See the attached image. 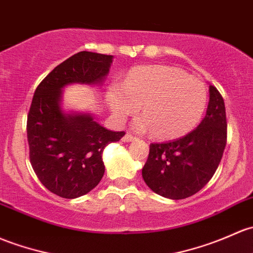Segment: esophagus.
<instances>
[{"instance_id":"1","label":"esophagus","mask_w":253,"mask_h":253,"mask_svg":"<svg viewBox=\"0 0 253 253\" xmlns=\"http://www.w3.org/2000/svg\"><path fill=\"white\" fill-rule=\"evenodd\" d=\"M134 139H135V137H133L131 133H126L124 137L125 142H132V140H134Z\"/></svg>"}]
</instances>
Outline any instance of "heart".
Returning <instances> with one entry per match:
<instances>
[{"instance_id": "b5f03b06", "label": "heart", "mask_w": 253, "mask_h": 253, "mask_svg": "<svg viewBox=\"0 0 253 253\" xmlns=\"http://www.w3.org/2000/svg\"><path fill=\"white\" fill-rule=\"evenodd\" d=\"M106 98L116 121L122 122L142 105L143 116L133 122L134 128H151L159 138H175L200 121L207 91L200 80L180 69L149 65L129 71L124 87H109Z\"/></svg>"}]
</instances>
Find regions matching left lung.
<instances>
[{
  "instance_id": "obj_1",
  "label": "left lung",
  "mask_w": 253,
  "mask_h": 253,
  "mask_svg": "<svg viewBox=\"0 0 253 253\" xmlns=\"http://www.w3.org/2000/svg\"><path fill=\"white\" fill-rule=\"evenodd\" d=\"M206 115L184 137L151 143L142 169L144 182L154 193L172 199L189 198L201 190L216 172L227 144V118L222 95L209 87Z\"/></svg>"
}]
</instances>
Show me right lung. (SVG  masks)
I'll return each instance as SVG.
<instances>
[{"label":"right lung","instance_id":"add662e5","mask_svg":"<svg viewBox=\"0 0 253 253\" xmlns=\"http://www.w3.org/2000/svg\"><path fill=\"white\" fill-rule=\"evenodd\" d=\"M111 63L113 55L82 50L55 66L34 94L26 124L31 166L60 198H79L97 187L105 171L103 150L125 135L100 126L89 113L62 108L64 87L102 84Z\"/></svg>","mask_w":253,"mask_h":253}]
</instances>
